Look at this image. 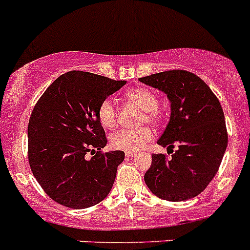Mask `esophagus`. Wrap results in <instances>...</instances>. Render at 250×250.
I'll return each instance as SVG.
<instances>
[{
  "label": "esophagus",
  "instance_id": "esophagus-1",
  "mask_svg": "<svg viewBox=\"0 0 250 250\" xmlns=\"http://www.w3.org/2000/svg\"><path fill=\"white\" fill-rule=\"evenodd\" d=\"M134 156H135L134 152H125V157L127 158H132V157H134Z\"/></svg>",
  "mask_w": 250,
  "mask_h": 250
}]
</instances>
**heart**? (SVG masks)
I'll return each instance as SVG.
<instances>
[{"mask_svg":"<svg viewBox=\"0 0 250 250\" xmlns=\"http://www.w3.org/2000/svg\"><path fill=\"white\" fill-rule=\"evenodd\" d=\"M127 99L133 104L138 105L141 110H144L143 123H150V125H157L161 121V113L158 110L157 94L151 89L145 87H138L130 89L127 93ZM98 120L100 125L106 129H111L115 127L116 113L115 104L111 99H104L100 103L97 111ZM152 139V132L148 128H140V129H120L118 132L113 133L110 138V145L116 150L127 151V152H135L139 151Z\"/></svg>","mask_w":250,"mask_h":250,"instance_id":"1","label":"heart"}]
</instances>
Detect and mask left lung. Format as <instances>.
<instances>
[{
    "instance_id": "obj_1",
    "label": "left lung",
    "mask_w": 250,
    "mask_h": 250,
    "mask_svg": "<svg viewBox=\"0 0 250 250\" xmlns=\"http://www.w3.org/2000/svg\"><path fill=\"white\" fill-rule=\"evenodd\" d=\"M139 81L165 92L170 102L169 122L157 143L167 146L172 157L153 153L144 176L146 185L166 201L196 197L215 176L228 146L220 102L204 81L185 70L158 72ZM174 143L178 144L175 151Z\"/></svg>"
}]
</instances>
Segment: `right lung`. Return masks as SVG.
Here are the masks:
<instances>
[{"mask_svg": "<svg viewBox=\"0 0 250 250\" xmlns=\"http://www.w3.org/2000/svg\"><path fill=\"white\" fill-rule=\"evenodd\" d=\"M125 84V81L70 71L58 77L35 105L27 127L29 163L57 203L83 209L109 195L125 152H102L107 139L97 111ZM89 152L97 153L88 160Z\"/></svg>", "mask_w": 250, "mask_h": 250, "instance_id": "obj_1", "label": "right lung"}]
</instances>
